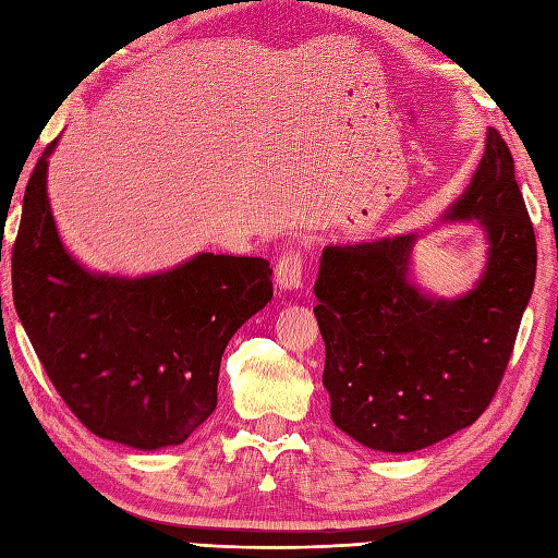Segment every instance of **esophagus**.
Returning a JSON list of instances; mask_svg holds the SVG:
<instances>
[{
    "mask_svg": "<svg viewBox=\"0 0 558 558\" xmlns=\"http://www.w3.org/2000/svg\"><path fill=\"white\" fill-rule=\"evenodd\" d=\"M306 278L302 248H288L276 266V282L282 290H298Z\"/></svg>",
    "mask_w": 558,
    "mask_h": 558,
    "instance_id": "esophagus-1",
    "label": "esophagus"
}]
</instances>
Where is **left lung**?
Returning <instances> with one entry per match:
<instances>
[{"label": "left lung", "instance_id": "1", "mask_svg": "<svg viewBox=\"0 0 558 558\" xmlns=\"http://www.w3.org/2000/svg\"><path fill=\"white\" fill-rule=\"evenodd\" d=\"M448 220H480L489 264L456 302L408 282L414 236L328 246L314 292L326 342L330 417L354 441L410 453L465 429L489 408L513 354L537 272V242L513 156L496 129Z\"/></svg>", "mask_w": 558, "mask_h": 558}]
</instances>
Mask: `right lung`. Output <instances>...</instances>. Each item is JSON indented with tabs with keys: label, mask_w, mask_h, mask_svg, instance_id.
Here are the masks:
<instances>
[{
	"label": "right lung",
	"mask_w": 558,
	"mask_h": 558,
	"mask_svg": "<svg viewBox=\"0 0 558 558\" xmlns=\"http://www.w3.org/2000/svg\"><path fill=\"white\" fill-rule=\"evenodd\" d=\"M35 162L11 248L14 306L54 390L100 438L153 450L184 444L218 405L222 352L272 298L258 256L201 254L160 276H90L71 258Z\"/></svg>",
	"instance_id": "add662e5"
}]
</instances>
